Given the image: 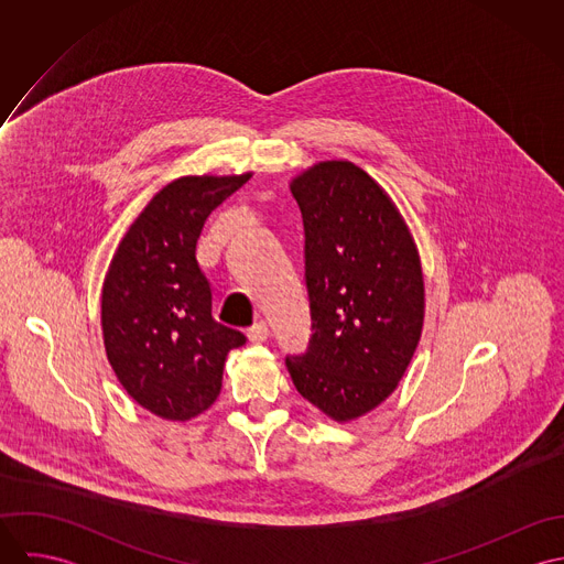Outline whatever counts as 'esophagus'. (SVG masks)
<instances>
[{"mask_svg": "<svg viewBox=\"0 0 564 564\" xmlns=\"http://www.w3.org/2000/svg\"><path fill=\"white\" fill-rule=\"evenodd\" d=\"M267 336H269V327H267V323L264 322H256L247 329V338H249L251 343H264Z\"/></svg>", "mask_w": 564, "mask_h": 564, "instance_id": "1", "label": "esophagus"}]
</instances>
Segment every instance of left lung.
Returning a JSON list of instances; mask_svg holds the SVG:
<instances>
[{"mask_svg": "<svg viewBox=\"0 0 564 564\" xmlns=\"http://www.w3.org/2000/svg\"><path fill=\"white\" fill-rule=\"evenodd\" d=\"M289 186L304 219L315 332L286 367L304 400L349 423L393 395L416 351L419 249L391 195L354 162H317Z\"/></svg>", "mask_w": 564, "mask_h": 564, "instance_id": "obj_1", "label": "left lung"}]
</instances>
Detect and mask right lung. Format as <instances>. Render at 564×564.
<instances>
[{"mask_svg": "<svg viewBox=\"0 0 564 564\" xmlns=\"http://www.w3.org/2000/svg\"><path fill=\"white\" fill-rule=\"evenodd\" d=\"M251 177L182 175L150 199L119 242L101 286V336L126 393L166 421H188L221 393L239 329L213 319L195 245L208 215Z\"/></svg>", "mask_w": 564, "mask_h": 564, "instance_id": "1", "label": "right lung"}]
</instances>
